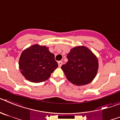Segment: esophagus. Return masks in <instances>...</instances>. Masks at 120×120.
I'll return each mask as SVG.
<instances>
[{"label": "esophagus", "mask_w": 120, "mask_h": 120, "mask_svg": "<svg viewBox=\"0 0 120 120\" xmlns=\"http://www.w3.org/2000/svg\"><path fill=\"white\" fill-rule=\"evenodd\" d=\"M58 65H59V67H61L62 66V61H59V62H58Z\"/></svg>", "instance_id": "obj_1"}]
</instances>
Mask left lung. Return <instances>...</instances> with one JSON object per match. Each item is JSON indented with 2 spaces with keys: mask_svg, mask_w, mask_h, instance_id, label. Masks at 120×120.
Instances as JSON below:
<instances>
[{
  "mask_svg": "<svg viewBox=\"0 0 120 120\" xmlns=\"http://www.w3.org/2000/svg\"><path fill=\"white\" fill-rule=\"evenodd\" d=\"M68 62L61 69L71 83L77 86L91 82L98 68L97 56L88 47L82 45L71 49L67 56Z\"/></svg>",
  "mask_w": 120,
  "mask_h": 120,
  "instance_id": "obj_1",
  "label": "left lung"
}]
</instances>
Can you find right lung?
<instances>
[{"mask_svg": "<svg viewBox=\"0 0 120 120\" xmlns=\"http://www.w3.org/2000/svg\"><path fill=\"white\" fill-rule=\"evenodd\" d=\"M19 65L25 79L34 83L47 80L58 67L49 47L39 44H34L22 52Z\"/></svg>", "mask_w": 120, "mask_h": 120, "instance_id": "right-lung-1", "label": "right lung"}]
</instances>
